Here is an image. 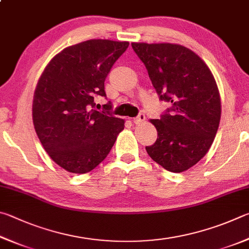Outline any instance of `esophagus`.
<instances>
[{"label": "esophagus", "mask_w": 249, "mask_h": 249, "mask_svg": "<svg viewBox=\"0 0 249 249\" xmlns=\"http://www.w3.org/2000/svg\"><path fill=\"white\" fill-rule=\"evenodd\" d=\"M144 120H145V115H144V113H139L138 117L133 118V119H132L133 124H140Z\"/></svg>", "instance_id": "esophagus-1"}]
</instances>
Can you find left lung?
Wrapping results in <instances>:
<instances>
[{
	"mask_svg": "<svg viewBox=\"0 0 249 249\" xmlns=\"http://www.w3.org/2000/svg\"><path fill=\"white\" fill-rule=\"evenodd\" d=\"M160 100L172 103L160 119L151 122L158 139L145 150L173 173L185 172L208 153L220 124L221 98L204 61L177 43L132 42Z\"/></svg>",
	"mask_w": 249,
	"mask_h": 249,
	"instance_id": "obj_1",
	"label": "left lung"
}]
</instances>
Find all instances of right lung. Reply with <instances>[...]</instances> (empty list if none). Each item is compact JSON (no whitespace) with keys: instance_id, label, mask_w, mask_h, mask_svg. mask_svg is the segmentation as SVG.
Segmentation results:
<instances>
[{"instance_id":"obj_1","label":"right lung","mask_w":249,"mask_h":249,"mask_svg":"<svg viewBox=\"0 0 249 249\" xmlns=\"http://www.w3.org/2000/svg\"><path fill=\"white\" fill-rule=\"evenodd\" d=\"M128 41L91 39L55 54L39 77L33 122L43 149L67 172L85 174L107 158L124 120L95 110V96H106L105 80Z\"/></svg>"}]
</instances>
